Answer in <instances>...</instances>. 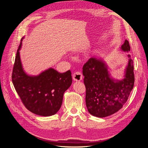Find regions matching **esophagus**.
<instances>
[{
  "label": "esophagus",
  "mask_w": 148,
  "mask_h": 148,
  "mask_svg": "<svg viewBox=\"0 0 148 148\" xmlns=\"http://www.w3.org/2000/svg\"><path fill=\"white\" fill-rule=\"evenodd\" d=\"M73 79L74 81H76V82L82 81L83 79V75L82 73L79 72V71H77V72L74 73L73 75Z\"/></svg>",
  "instance_id": "1"
}]
</instances>
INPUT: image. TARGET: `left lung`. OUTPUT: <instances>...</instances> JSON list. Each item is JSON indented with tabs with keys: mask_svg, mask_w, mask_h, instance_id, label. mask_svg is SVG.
<instances>
[{
	"mask_svg": "<svg viewBox=\"0 0 148 148\" xmlns=\"http://www.w3.org/2000/svg\"><path fill=\"white\" fill-rule=\"evenodd\" d=\"M122 49L130 51L126 39ZM130 57V56H128ZM133 60L130 59L125 78L115 82L109 77L106 65L102 60L91 57L83 67L86 88V105L91 115L105 117L119 111L127 102L135 83Z\"/></svg>",
	"mask_w": 148,
	"mask_h": 148,
	"instance_id": "8db88e82",
	"label": "left lung"
}]
</instances>
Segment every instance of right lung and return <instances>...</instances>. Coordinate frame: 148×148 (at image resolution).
I'll return each instance as SVG.
<instances>
[{
	"label": "right lung",
	"instance_id": "1",
	"mask_svg": "<svg viewBox=\"0 0 148 148\" xmlns=\"http://www.w3.org/2000/svg\"><path fill=\"white\" fill-rule=\"evenodd\" d=\"M18 49L12 74L16 92L28 110L41 116L56 114L62 104L65 91L72 83L70 70L59 73L53 69L44 71L36 77H29L22 68Z\"/></svg>",
	"mask_w": 148,
	"mask_h": 148
}]
</instances>
